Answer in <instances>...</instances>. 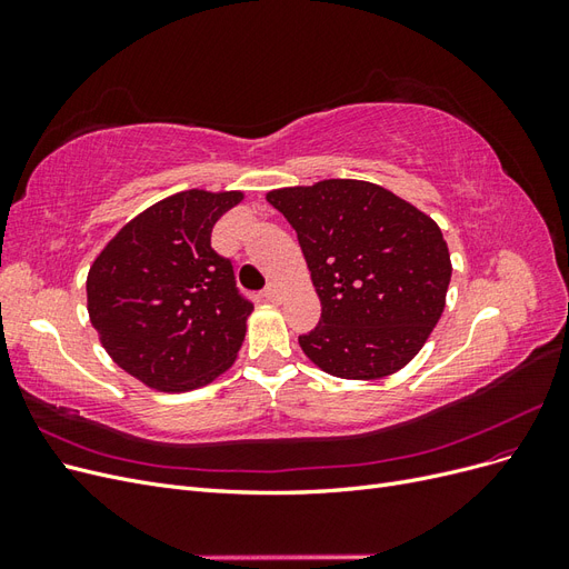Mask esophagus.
<instances>
[{"instance_id":"34e87169","label":"esophagus","mask_w":569,"mask_h":569,"mask_svg":"<svg viewBox=\"0 0 569 569\" xmlns=\"http://www.w3.org/2000/svg\"><path fill=\"white\" fill-rule=\"evenodd\" d=\"M282 295H284V289L280 287V284H268L266 287V291H263V297H266V301H270V303H280L282 301Z\"/></svg>"}]
</instances>
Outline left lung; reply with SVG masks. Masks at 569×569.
<instances>
[{"label": "left lung", "instance_id": "obj_1", "mask_svg": "<svg viewBox=\"0 0 569 569\" xmlns=\"http://www.w3.org/2000/svg\"><path fill=\"white\" fill-rule=\"evenodd\" d=\"M297 230L322 306L303 353L341 380H380L408 366L439 322L451 256L437 222L366 180L272 189Z\"/></svg>", "mask_w": 569, "mask_h": 569}]
</instances>
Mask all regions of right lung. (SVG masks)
<instances>
[{
  "mask_svg": "<svg viewBox=\"0 0 569 569\" xmlns=\"http://www.w3.org/2000/svg\"><path fill=\"white\" fill-rule=\"evenodd\" d=\"M242 192L187 189L149 206L101 249L88 313L118 368L161 391L213 382L237 358L253 303L211 230Z\"/></svg>",
  "mask_w": 569,
  "mask_h": 569,
  "instance_id": "right-lung-1",
  "label": "right lung"
}]
</instances>
